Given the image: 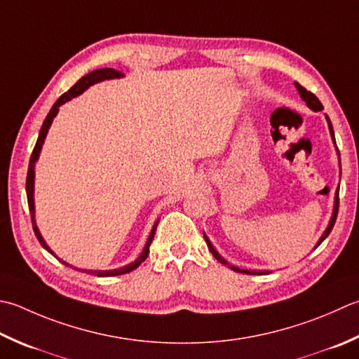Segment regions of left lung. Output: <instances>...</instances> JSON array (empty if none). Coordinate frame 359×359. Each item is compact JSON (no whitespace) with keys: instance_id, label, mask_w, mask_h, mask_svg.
<instances>
[{"instance_id":"obj_1","label":"left lung","mask_w":359,"mask_h":359,"mask_svg":"<svg viewBox=\"0 0 359 359\" xmlns=\"http://www.w3.org/2000/svg\"><path fill=\"white\" fill-rule=\"evenodd\" d=\"M294 86H296V88H297V91H299V95H300V97L302 100H304L305 102H306V105L308 107H310L311 110H314V111H320V110H324V105L320 104V101L318 100V97H316L311 91H308L306 88H304L300 86V83H297V82H294ZM325 119H327V123H328V130H330V135H332V140H333V143L336 144V140H334V132H333V126H332V121H330V118L325 115ZM336 152H338V160L341 161V156H339V151H338V146H336ZM341 165V163H339ZM338 208H339V187L336 188V193H334V207H333V213H332V217H330V222H328V226H327V229H325V231L324 233H322V236L319 238V241H318V244H316V248H318V245L325 240V238L330 235V231H332V229H333V226H334V221H336V216H338ZM203 238H205V243H207V245H208V249H210V252H212L213 254V257L217 259V262L219 263H222V264H226V266H229V268L231 269V271H235V272H241V273H249V276H263V273H269L271 271H250V269H240V268H236V266H231V264H229V262H226V259H224L221 255H219V252H217L215 248H213V244L210 243V240H208V236L203 233Z\"/></svg>"}]
</instances>
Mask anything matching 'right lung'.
<instances>
[{"instance_id": "1", "label": "right lung", "mask_w": 359, "mask_h": 359, "mask_svg": "<svg viewBox=\"0 0 359 359\" xmlns=\"http://www.w3.org/2000/svg\"><path fill=\"white\" fill-rule=\"evenodd\" d=\"M119 77H124V74L121 72H116V69L114 68H101V69H95V72H91L88 74H86L83 77H81L79 81H77L74 86L69 88L67 93H63L57 101L54 102V105L51 107V110H49V114L46 115L45 121H43V126H41L40 129V133H39V138H37V143H35V147L32 151V156H31V160H29V168H27V177H26V196H27V203H29V212H31V217H32V229H34V233L35 236H37L39 243L43 245V248L49 252V254H53L55 257L54 252L51 250V248L46 244V241L43 240V236H41L40 230L37 227V224H35V202H34V179H35V163H37V160L40 157V151H41V146H43L45 143V138H46V133L49 130V128H51L53 124V119L55 118V115L59 114V107L62 104H65L68 101H72L73 97L82 95L83 91H86L88 87L95 86V83L97 82H102V81H109V79H119ZM157 226H158V221L154 224V227L151 230L149 236H147V241L144 244V249L142 254H140V257L135 259V262H132L129 264L123 266V268H118V269H109V271H90V269H77V271H82V272H87V273H95V276L97 277H115V276H123V273H128L133 269H137L140 264H142L144 259L147 258V254H149V245L154 240V235H156V230H157ZM57 258V257H55ZM59 262H62V259L59 258ZM65 266H72L68 264L67 262H62ZM73 268V266H72Z\"/></svg>"}]
</instances>
